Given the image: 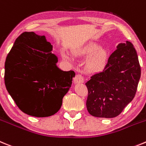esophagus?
<instances>
[{
    "label": "esophagus",
    "instance_id": "esophagus-1",
    "mask_svg": "<svg viewBox=\"0 0 146 146\" xmlns=\"http://www.w3.org/2000/svg\"><path fill=\"white\" fill-rule=\"evenodd\" d=\"M84 77L81 74H77L74 78V83L75 84H80V83H84Z\"/></svg>",
    "mask_w": 146,
    "mask_h": 146
}]
</instances>
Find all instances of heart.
Returning <instances> with one entry per match:
<instances>
[{
	"mask_svg": "<svg viewBox=\"0 0 146 146\" xmlns=\"http://www.w3.org/2000/svg\"><path fill=\"white\" fill-rule=\"evenodd\" d=\"M78 53L85 56L91 55L88 59L86 63L87 68L90 71L99 72L102 70L106 65L107 52L104 48H100L98 44H89L81 48L78 51ZM64 57L69 59V56L68 54L64 55Z\"/></svg>",
	"mask_w": 146,
	"mask_h": 146,
	"instance_id": "heart-1",
	"label": "heart"
}]
</instances>
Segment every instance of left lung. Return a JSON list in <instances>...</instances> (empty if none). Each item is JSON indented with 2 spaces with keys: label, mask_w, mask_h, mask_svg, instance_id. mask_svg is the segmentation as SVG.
<instances>
[{
  "label": "left lung",
  "mask_w": 146,
  "mask_h": 146,
  "mask_svg": "<svg viewBox=\"0 0 146 146\" xmlns=\"http://www.w3.org/2000/svg\"><path fill=\"white\" fill-rule=\"evenodd\" d=\"M141 70L137 52L129 41L118 44L102 72L86 83V108L93 116L113 118L133 100Z\"/></svg>",
  "instance_id": "8db88e82"
}]
</instances>
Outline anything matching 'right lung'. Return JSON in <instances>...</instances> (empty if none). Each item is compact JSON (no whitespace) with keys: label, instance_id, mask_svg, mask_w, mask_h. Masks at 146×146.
I'll use <instances>...</instances> for the list:
<instances>
[{"label":"right lung","instance_id":"1","mask_svg":"<svg viewBox=\"0 0 146 146\" xmlns=\"http://www.w3.org/2000/svg\"><path fill=\"white\" fill-rule=\"evenodd\" d=\"M45 35L25 32L5 62V85L22 112L35 117L55 114L70 89L75 73L57 67L58 58Z\"/></svg>","mask_w":146,"mask_h":146}]
</instances>
